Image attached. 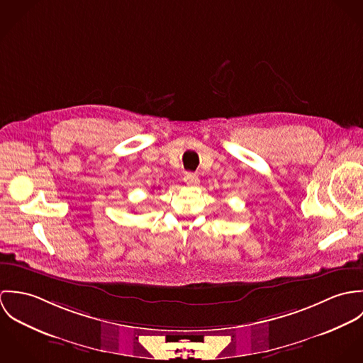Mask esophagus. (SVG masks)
Here are the masks:
<instances>
[{"label": "esophagus", "instance_id": "esophagus-1", "mask_svg": "<svg viewBox=\"0 0 363 363\" xmlns=\"http://www.w3.org/2000/svg\"><path fill=\"white\" fill-rule=\"evenodd\" d=\"M184 183L189 186H197L200 183V179L196 173H186L184 174Z\"/></svg>", "mask_w": 363, "mask_h": 363}]
</instances>
